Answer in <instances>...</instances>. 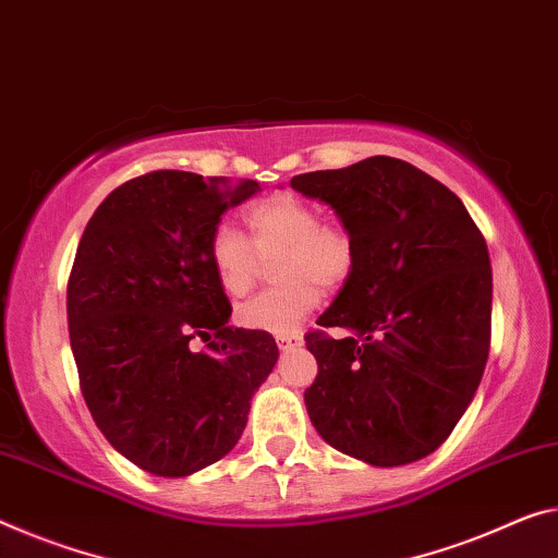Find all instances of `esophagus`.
<instances>
[{"mask_svg":"<svg viewBox=\"0 0 558 558\" xmlns=\"http://www.w3.org/2000/svg\"><path fill=\"white\" fill-rule=\"evenodd\" d=\"M302 344H304V339L299 337V333H279V337H277V347L281 351H291V349H296Z\"/></svg>","mask_w":558,"mask_h":558,"instance_id":"34e87169","label":"esophagus"}]
</instances>
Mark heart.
<instances>
[{"label":"heart","instance_id":"heart-1","mask_svg":"<svg viewBox=\"0 0 558 558\" xmlns=\"http://www.w3.org/2000/svg\"><path fill=\"white\" fill-rule=\"evenodd\" d=\"M252 242L231 225L214 229L209 259L219 287L231 296H244L254 287L262 259H274L279 287L262 291L236 308V322L246 329L294 331L316 304L322 289H339L356 264V244L339 221H319L312 204L296 194H274L244 214Z\"/></svg>","mask_w":558,"mask_h":558}]
</instances>
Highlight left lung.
<instances>
[{"mask_svg":"<svg viewBox=\"0 0 558 558\" xmlns=\"http://www.w3.org/2000/svg\"><path fill=\"white\" fill-rule=\"evenodd\" d=\"M356 244L351 277L306 333L319 374L304 391L324 441L372 466H404L447 441L478 389L492 341V262L464 202L409 161L368 157L308 171Z\"/></svg>","mask_w":558,"mask_h":558,"instance_id":"obj_1","label":"left lung"}]
</instances>
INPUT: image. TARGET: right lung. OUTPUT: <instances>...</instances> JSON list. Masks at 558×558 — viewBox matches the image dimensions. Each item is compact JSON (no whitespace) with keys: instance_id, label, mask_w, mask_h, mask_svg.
Returning <instances> with one entry per match:
<instances>
[{"instance_id":"right-lung-1","label":"right lung","mask_w":558,"mask_h":558,"mask_svg":"<svg viewBox=\"0 0 558 558\" xmlns=\"http://www.w3.org/2000/svg\"><path fill=\"white\" fill-rule=\"evenodd\" d=\"M256 192L254 179L149 171L99 204L76 246L66 322L84 401L111 447L154 476L227 457L279 359L269 331L229 327L209 259L221 214Z\"/></svg>"}]
</instances>
